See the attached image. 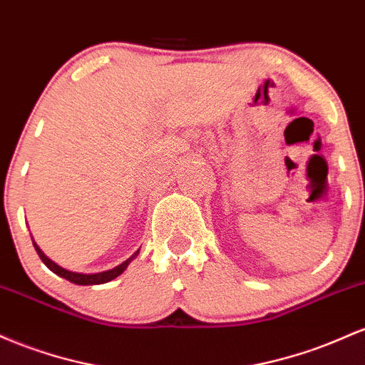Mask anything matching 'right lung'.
Wrapping results in <instances>:
<instances>
[{
  "label": "right lung",
  "instance_id": "add662e5",
  "mask_svg": "<svg viewBox=\"0 0 365 365\" xmlns=\"http://www.w3.org/2000/svg\"><path fill=\"white\" fill-rule=\"evenodd\" d=\"M32 245H34V248H36V252H38L39 259L44 262V265H46V267L50 269V271L55 272L56 276L63 277V279H67V281L73 282V284H81V286H88V284H103V282H108V281L115 279L117 276H120V274L124 272L125 269H128V265L130 264V260H133L134 257H136L138 253H139V250H138V252L134 253V255L130 257V259H128L125 262H122L120 265H117V267L110 269V271H105V272H96V274H81V272H72V271H67V269L60 267L58 264H55V262H53L51 259H48V257L44 255L43 250H41V248L38 247V245H36V241H32Z\"/></svg>",
  "mask_w": 365,
  "mask_h": 365
}]
</instances>
